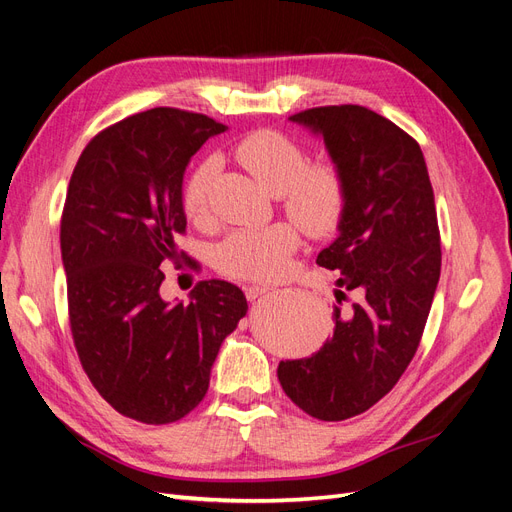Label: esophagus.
I'll return each instance as SVG.
<instances>
[{"instance_id":"1","label":"esophagus","mask_w":512,"mask_h":512,"mask_svg":"<svg viewBox=\"0 0 512 512\" xmlns=\"http://www.w3.org/2000/svg\"><path fill=\"white\" fill-rule=\"evenodd\" d=\"M269 290H273V288L271 286H247L245 297H247V301H256L258 297H262V294L269 292Z\"/></svg>"}]
</instances>
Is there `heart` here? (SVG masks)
Returning <instances> with one entry per match:
<instances>
[{
	"instance_id": "b5f03b06",
	"label": "heart",
	"mask_w": 512,
	"mask_h": 512,
	"mask_svg": "<svg viewBox=\"0 0 512 512\" xmlns=\"http://www.w3.org/2000/svg\"><path fill=\"white\" fill-rule=\"evenodd\" d=\"M235 158L269 194L282 196L286 213L307 235L329 237L342 224L348 200L342 173L331 162L307 164L305 149L290 136L275 130L252 132L237 145ZM218 173V158H205L185 181L183 209L192 220L207 215ZM299 245V228L292 224L237 230L215 247V265L237 280H275L288 271Z\"/></svg>"
}]
</instances>
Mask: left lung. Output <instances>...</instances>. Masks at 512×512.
<instances>
[{"instance_id": "1", "label": "left lung", "mask_w": 512, "mask_h": 512, "mask_svg": "<svg viewBox=\"0 0 512 512\" xmlns=\"http://www.w3.org/2000/svg\"><path fill=\"white\" fill-rule=\"evenodd\" d=\"M290 121L320 134L346 181L337 239L316 262L339 271L335 331L316 354L282 361L284 393L320 421H346L389 393L421 344L440 280V230L423 151L359 104L318 106Z\"/></svg>"}]
</instances>
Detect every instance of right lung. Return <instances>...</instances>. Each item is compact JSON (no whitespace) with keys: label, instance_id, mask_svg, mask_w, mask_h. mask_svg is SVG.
Listing matches in <instances>:
<instances>
[{"label":"right lung","instance_id":"1","mask_svg":"<svg viewBox=\"0 0 512 512\" xmlns=\"http://www.w3.org/2000/svg\"><path fill=\"white\" fill-rule=\"evenodd\" d=\"M224 130L207 115L151 108L91 138L70 177L59 239L74 346L108 404L147 425L203 401L222 342L247 314L241 288L222 280L198 282L188 305L160 297V267L179 258L188 224L185 166Z\"/></svg>","mask_w":512,"mask_h":512}]
</instances>
